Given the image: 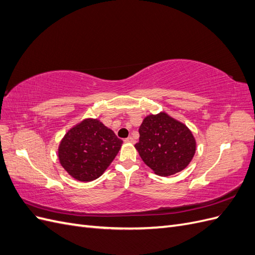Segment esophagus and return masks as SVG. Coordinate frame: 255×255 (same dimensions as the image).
I'll list each match as a JSON object with an SVG mask.
<instances>
[{
  "mask_svg": "<svg viewBox=\"0 0 255 255\" xmlns=\"http://www.w3.org/2000/svg\"><path fill=\"white\" fill-rule=\"evenodd\" d=\"M126 142H129V143H134L135 142V140H134V138L132 137V136H129V137H128L127 139L125 140Z\"/></svg>",
  "mask_w": 255,
  "mask_h": 255,
  "instance_id": "obj_1",
  "label": "esophagus"
}]
</instances>
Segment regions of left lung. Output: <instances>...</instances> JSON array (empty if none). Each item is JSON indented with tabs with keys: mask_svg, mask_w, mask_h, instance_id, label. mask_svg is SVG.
<instances>
[{
	"mask_svg": "<svg viewBox=\"0 0 255 255\" xmlns=\"http://www.w3.org/2000/svg\"><path fill=\"white\" fill-rule=\"evenodd\" d=\"M139 135L135 148L144 164L157 175L182 171L195 155L196 140L190 129L164 112L146 116Z\"/></svg>",
	"mask_w": 255,
	"mask_h": 255,
	"instance_id": "8db88e82",
	"label": "left lung"
}]
</instances>
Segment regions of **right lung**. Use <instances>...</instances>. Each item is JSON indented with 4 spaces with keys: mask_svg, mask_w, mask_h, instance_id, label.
Segmentation results:
<instances>
[{
    "mask_svg": "<svg viewBox=\"0 0 255 255\" xmlns=\"http://www.w3.org/2000/svg\"><path fill=\"white\" fill-rule=\"evenodd\" d=\"M122 140L98 119H84L66 133L58 146L59 163L75 180L101 176L117 155Z\"/></svg>",
    "mask_w": 255,
    "mask_h": 255,
    "instance_id": "1",
    "label": "right lung"
}]
</instances>
